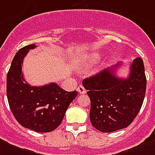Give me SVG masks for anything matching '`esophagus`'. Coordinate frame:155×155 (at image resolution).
Returning <instances> with one entry per match:
<instances>
[{"label":"esophagus","instance_id":"obj_1","mask_svg":"<svg viewBox=\"0 0 155 155\" xmlns=\"http://www.w3.org/2000/svg\"><path fill=\"white\" fill-rule=\"evenodd\" d=\"M77 91L80 93L81 94H85V93H86V89H84L82 85H80V86H78Z\"/></svg>","mask_w":155,"mask_h":155}]
</instances>
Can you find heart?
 Here are the masks:
<instances>
[{"instance_id":"heart-1","label":"heart","mask_w":155,"mask_h":155,"mask_svg":"<svg viewBox=\"0 0 155 155\" xmlns=\"http://www.w3.org/2000/svg\"><path fill=\"white\" fill-rule=\"evenodd\" d=\"M99 57H100V54H98V52H94V53H91V54L88 55L84 58L83 66L88 67V66L94 64L99 59Z\"/></svg>"}]
</instances>
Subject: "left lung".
<instances>
[{"label":"left lung","mask_w":155,"mask_h":155,"mask_svg":"<svg viewBox=\"0 0 155 155\" xmlns=\"http://www.w3.org/2000/svg\"><path fill=\"white\" fill-rule=\"evenodd\" d=\"M121 65L117 63L104 69L82 82L91 102V124L102 132L128 127L136 117L145 98L146 77L143 60L140 57L133 60L127 79L117 77L114 72Z\"/></svg>","instance_id":"left-lung-1"}]
</instances>
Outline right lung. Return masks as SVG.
<instances>
[{
    "label": "right lung",
    "instance_id": "add662e5",
    "mask_svg": "<svg viewBox=\"0 0 155 155\" xmlns=\"http://www.w3.org/2000/svg\"><path fill=\"white\" fill-rule=\"evenodd\" d=\"M35 48V44L25 46L13 58L6 78V95L10 110L22 127L37 132H49L60 126L77 91L67 92L56 83L38 87L25 81L23 61Z\"/></svg>",
    "mask_w": 155,
    "mask_h": 155
}]
</instances>
